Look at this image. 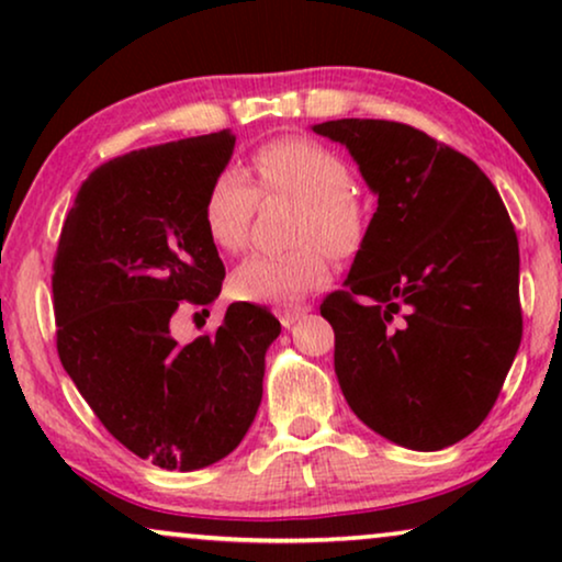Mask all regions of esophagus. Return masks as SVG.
<instances>
[{"mask_svg":"<svg viewBox=\"0 0 562 562\" xmlns=\"http://www.w3.org/2000/svg\"><path fill=\"white\" fill-rule=\"evenodd\" d=\"M310 312H312L310 306H289V310L279 312V319H281L283 327H291V325H296V322L302 317H306Z\"/></svg>","mask_w":562,"mask_h":562,"instance_id":"esophagus-1","label":"esophagus"}]
</instances>
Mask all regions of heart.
<instances>
[{
	"mask_svg": "<svg viewBox=\"0 0 562 562\" xmlns=\"http://www.w3.org/2000/svg\"><path fill=\"white\" fill-rule=\"evenodd\" d=\"M260 194H286L302 202L294 240L286 252H252L233 271L229 289L237 299L260 304H291L329 279V252L352 256L363 243V206L352 196V173L327 145L310 137H281L252 153ZM258 191L240 168H222L204 194L202 222L220 250L245 248Z\"/></svg>",
	"mask_w": 562,
	"mask_h": 562,
	"instance_id": "obj_1",
	"label": "heart"
}]
</instances>
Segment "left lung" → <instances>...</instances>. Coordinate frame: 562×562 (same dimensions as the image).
I'll list each match as a JSON object with an SVG mask.
<instances>
[{"label":"left lung","instance_id":"left-lung-1","mask_svg":"<svg viewBox=\"0 0 562 562\" xmlns=\"http://www.w3.org/2000/svg\"><path fill=\"white\" fill-rule=\"evenodd\" d=\"M379 196L319 312L350 409L386 440L442 450L488 417L521 342L519 243L486 173L417 127L329 120Z\"/></svg>","mask_w":562,"mask_h":562}]
</instances>
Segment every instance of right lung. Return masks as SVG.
<instances>
[{
    "label": "right lung",
    "instance_id": "add662e5",
    "mask_svg": "<svg viewBox=\"0 0 562 562\" xmlns=\"http://www.w3.org/2000/svg\"><path fill=\"white\" fill-rule=\"evenodd\" d=\"M233 150L222 130L99 166L53 260L60 363L106 432L166 471L206 468L240 445L281 333L266 306L235 302L214 335L173 337L183 304L210 306L222 291L202 204Z\"/></svg>",
    "mask_w": 562,
    "mask_h": 562
}]
</instances>
